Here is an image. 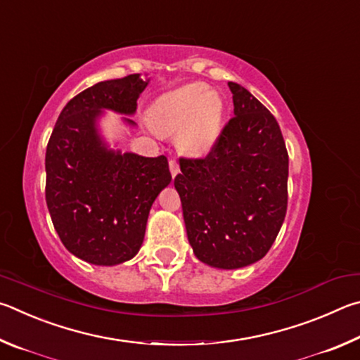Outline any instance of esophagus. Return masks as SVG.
<instances>
[{"instance_id":"esophagus-1","label":"esophagus","mask_w":360,"mask_h":360,"mask_svg":"<svg viewBox=\"0 0 360 360\" xmlns=\"http://www.w3.org/2000/svg\"><path fill=\"white\" fill-rule=\"evenodd\" d=\"M169 169H170V174H172V176H175L176 174L180 172V167H179V162H176V160H169Z\"/></svg>"}]
</instances>
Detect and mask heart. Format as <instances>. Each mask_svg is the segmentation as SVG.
Here are the masks:
<instances>
[{
  "instance_id": "heart-1",
  "label": "heart",
  "mask_w": 360,
  "mask_h": 360,
  "mask_svg": "<svg viewBox=\"0 0 360 360\" xmlns=\"http://www.w3.org/2000/svg\"><path fill=\"white\" fill-rule=\"evenodd\" d=\"M224 101L205 84H188L161 94L148 110L151 128L176 132V145L186 155H207L223 129Z\"/></svg>"
}]
</instances>
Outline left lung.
Instances as JSON below:
<instances>
[{"label":"left lung","instance_id":"obj_1","mask_svg":"<svg viewBox=\"0 0 360 360\" xmlns=\"http://www.w3.org/2000/svg\"><path fill=\"white\" fill-rule=\"evenodd\" d=\"M234 113L205 158H180L174 185L199 261L240 269L262 259L285 221L289 158L275 117L229 82Z\"/></svg>","mask_w":360,"mask_h":360}]
</instances>
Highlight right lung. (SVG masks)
I'll use <instances>...</instances> for the list:
<instances>
[{
    "instance_id": "obj_1",
    "label": "right lung",
    "mask_w": 360,
    "mask_h": 360,
    "mask_svg": "<svg viewBox=\"0 0 360 360\" xmlns=\"http://www.w3.org/2000/svg\"><path fill=\"white\" fill-rule=\"evenodd\" d=\"M147 85L131 74L86 88L65 105L49 139L46 200L53 228L68 251L94 266L137 255L151 204L172 180L166 156L122 155L96 129L101 109L132 115Z\"/></svg>"
}]
</instances>
